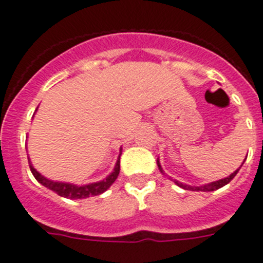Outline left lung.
I'll list each match as a JSON object with an SVG mask.
<instances>
[{
    "label": "left lung",
    "instance_id": "1",
    "mask_svg": "<svg viewBox=\"0 0 263 263\" xmlns=\"http://www.w3.org/2000/svg\"><path fill=\"white\" fill-rule=\"evenodd\" d=\"M243 164V162H242ZM157 165H158V169H160V172L164 174V170H162V167H161L160 165V161L157 160ZM242 166V165H241ZM240 166V167H241ZM240 167H238L236 172H233L229 177H227V178H223V179H219V181H215V182H211V183H207V184H203V186H190V184H184V183H181V182L176 181V179H172L174 183L177 184V186H179V187L184 189V190H191V191H215L217 190V189L223 187V186H226L227 183H229V182L232 181V179L235 178L236 174L238 173V170H240Z\"/></svg>",
    "mask_w": 263,
    "mask_h": 263
}]
</instances>
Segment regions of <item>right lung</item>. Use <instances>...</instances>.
I'll return each mask as SVG.
<instances>
[{
  "instance_id": "add662e5",
  "label": "right lung",
  "mask_w": 263,
  "mask_h": 263,
  "mask_svg": "<svg viewBox=\"0 0 263 263\" xmlns=\"http://www.w3.org/2000/svg\"><path fill=\"white\" fill-rule=\"evenodd\" d=\"M30 170H31L32 176L35 177V179H36L39 183L46 186L49 190L55 191V193L59 194L60 196L68 198V199H84V198H89V196L99 195V194L105 193L111 184L114 183L120 172V155L117 161V165H115L114 170H112V173H111L110 176L106 177L103 181L84 184V186H77V184L73 183H65V182H53L51 181V179H47L46 177H43L39 172H36V170L34 169L31 162H30Z\"/></svg>"
}]
</instances>
